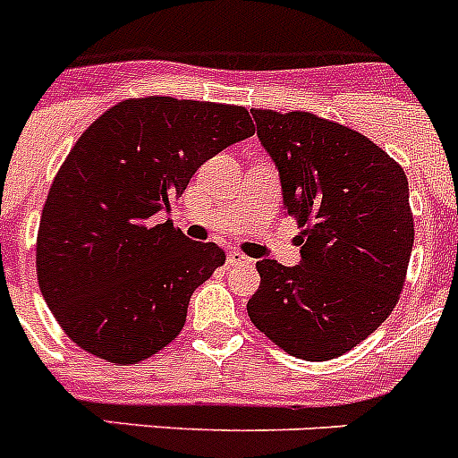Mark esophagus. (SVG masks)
<instances>
[{
	"label": "esophagus",
	"mask_w": 458,
	"mask_h": 458,
	"mask_svg": "<svg viewBox=\"0 0 458 458\" xmlns=\"http://www.w3.org/2000/svg\"><path fill=\"white\" fill-rule=\"evenodd\" d=\"M226 264L229 266H254V261L250 257H245V254H241L233 250V252L226 254Z\"/></svg>",
	"instance_id": "1"
}]
</instances>
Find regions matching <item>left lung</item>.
Segmentation results:
<instances>
[{
  "label": "left lung",
  "mask_w": 458,
  "mask_h": 458,
  "mask_svg": "<svg viewBox=\"0 0 458 458\" xmlns=\"http://www.w3.org/2000/svg\"><path fill=\"white\" fill-rule=\"evenodd\" d=\"M284 210L302 226L301 264L257 261L250 321L289 355L323 362L369 337L394 310L411 261L408 179L383 148L311 112L252 109Z\"/></svg>",
  "instance_id": "1"
}]
</instances>
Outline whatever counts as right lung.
I'll return each mask as SVG.
<instances>
[{
	"label": "right lung",
	"instance_id": "add662e5",
	"mask_svg": "<svg viewBox=\"0 0 458 458\" xmlns=\"http://www.w3.org/2000/svg\"><path fill=\"white\" fill-rule=\"evenodd\" d=\"M250 135L245 107L169 96L123 100L82 132L36 238L40 293L80 349L135 365L179 337L190 295L225 252L160 213L208 157Z\"/></svg>",
	"mask_w": 458,
	"mask_h": 458
}]
</instances>
